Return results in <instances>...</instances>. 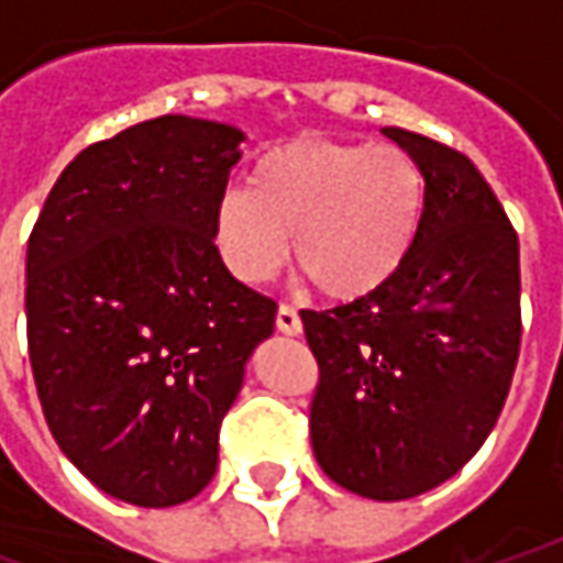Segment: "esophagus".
I'll return each mask as SVG.
<instances>
[{"instance_id": "obj_1", "label": "esophagus", "mask_w": 563, "mask_h": 563, "mask_svg": "<svg viewBox=\"0 0 563 563\" xmlns=\"http://www.w3.org/2000/svg\"><path fill=\"white\" fill-rule=\"evenodd\" d=\"M277 330L280 333H286V336H299L301 333V318H299V311L296 308H289V305H280L277 308Z\"/></svg>"}]
</instances>
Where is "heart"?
I'll return each instance as SVG.
<instances>
[{
	"instance_id": "obj_1",
	"label": "heart",
	"mask_w": 563,
	"mask_h": 563,
	"mask_svg": "<svg viewBox=\"0 0 563 563\" xmlns=\"http://www.w3.org/2000/svg\"><path fill=\"white\" fill-rule=\"evenodd\" d=\"M423 211V174L393 143L296 140L262 152L249 189L230 186L211 211L223 267L264 283L289 255L323 299L358 301L396 274Z\"/></svg>"
}]
</instances>
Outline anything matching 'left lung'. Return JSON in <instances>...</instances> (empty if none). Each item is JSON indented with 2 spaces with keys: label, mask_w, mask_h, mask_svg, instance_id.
Wrapping results in <instances>:
<instances>
[{
  "label": "left lung",
  "mask_w": 563,
  "mask_h": 563,
  "mask_svg": "<svg viewBox=\"0 0 563 563\" xmlns=\"http://www.w3.org/2000/svg\"><path fill=\"white\" fill-rule=\"evenodd\" d=\"M423 174V211L386 286L301 311L318 358L311 445L342 489L401 501L455 476L493 433L520 355V245L457 148L383 126Z\"/></svg>",
  "instance_id": "obj_1"
}]
</instances>
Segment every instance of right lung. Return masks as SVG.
I'll return each mask as SVG.
<instances>
[{
	"instance_id": "1",
	"label": "right lung",
	"mask_w": 563,
	"mask_h": 563,
	"mask_svg": "<svg viewBox=\"0 0 563 563\" xmlns=\"http://www.w3.org/2000/svg\"><path fill=\"white\" fill-rule=\"evenodd\" d=\"M243 130L162 114L70 162L27 243V349L52 437L92 486L140 508L199 495L223 415L277 301L211 240Z\"/></svg>"
}]
</instances>
